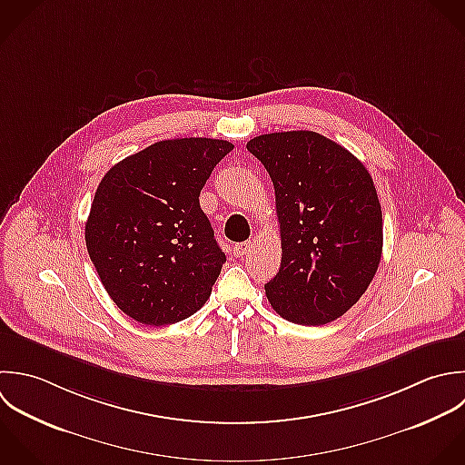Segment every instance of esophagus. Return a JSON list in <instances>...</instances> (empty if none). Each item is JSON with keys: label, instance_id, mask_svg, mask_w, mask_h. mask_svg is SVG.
<instances>
[{"label": "esophagus", "instance_id": "obj_1", "mask_svg": "<svg viewBox=\"0 0 465 465\" xmlns=\"http://www.w3.org/2000/svg\"><path fill=\"white\" fill-rule=\"evenodd\" d=\"M253 250V242L252 241H244V242H237L235 246H233V253L237 255V257H242V255H246L248 252H252Z\"/></svg>", "mask_w": 465, "mask_h": 465}]
</instances>
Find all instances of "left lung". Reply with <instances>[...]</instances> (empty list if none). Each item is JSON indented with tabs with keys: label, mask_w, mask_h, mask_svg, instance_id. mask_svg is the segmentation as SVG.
<instances>
[{
	"label": "left lung",
	"mask_w": 465,
	"mask_h": 465,
	"mask_svg": "<svg viewBox=\"0 0 465 465\" xmlns=\"http://www.w3.org/2000/svg\"><path fill=\"white\" fill-rule=\"evenodd\" d=\"M246 148L275 188L282 261L264 284L286 321L322 326L368 290L382 255V210L366 166L310 130L253 137Z\"/></svg>",
	"instance_id": "obj_1"
}]
</instances>
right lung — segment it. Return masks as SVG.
Masks as SVG:
<instances>
[{"instance_id": "1", "label": "right lung", "mask_w": 465, "mask_h": 465, "mask_svg": "<svg viewBox=\"0 0 465 465\" xmlns=\"http://www.w3.org/2000/svg\"><path fill=\"white\" fill-rule=\"evenodd\" d=\"M233 144L183 137L150 144L101 179L84 241L117 308L148 326L188 319L210 299L226 255L199 204Z\"/></svg>"}]
</instances>
